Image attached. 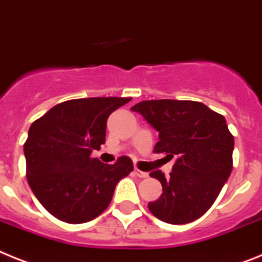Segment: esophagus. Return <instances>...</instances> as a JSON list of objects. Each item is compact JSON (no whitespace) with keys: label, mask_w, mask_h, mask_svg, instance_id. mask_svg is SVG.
<instances>
[{"label":"esophagus","mask_w":262,"mask_h":262,"mask_svg":"<svg viewBox=\"0 0 262 262\" xmlns=\"http://www.w3.org/2000/svg\"><path fill=\"white\" fill-rule=\"evenodd\" d=\"M135 174L137 176V177H140V179H146V177H148V173L142 172V170H140V169L137 168L135 169Z\"/></svg>","instance_id":"34e87169"}]
</instances>
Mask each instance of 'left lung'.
<instances>
[{
	"label": "left lung",
	"instance_id": "8db88e82",
	"mask_svg": "<svg viewBox=\"0 0 262 262\" xmlns=\"http://www.w3.org/2000/svg\"><path fill=\"white\" fill-rule=\"evenodd\" d=\"M132 111L158 132L155 153L174 160L169 179L161 170L150 173L161 182L164 192L148 204L151 214L173 225L204 216L233 168L234 138L225 117L197 101H142Z\"/></svg>",
	"mask_w": 262,
	"mask_h": 262
}]
</instances>
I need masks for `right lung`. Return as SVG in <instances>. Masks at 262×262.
Instances as JSON below:
<instances>
[{
    "instance_id": "1",
    "label": "right lung",
    "mask_w": 262,
    "mask_h": 262,
    "mask_svg": "<svg viewBox=\"0 0 262 262\" xmlns=\"http://www.w3.org/2000/svg\"><path fill=\"white\" fill-rule=\"evenodd\" d=\"M129 101L122 97L69 100L30 125L24 145L26 177L52 216L68 224L92 221L109 206L117 182L133 170L127 156L113 165L90 157L105 144L107 117Z\"/></svg>"
}]
</instances>
